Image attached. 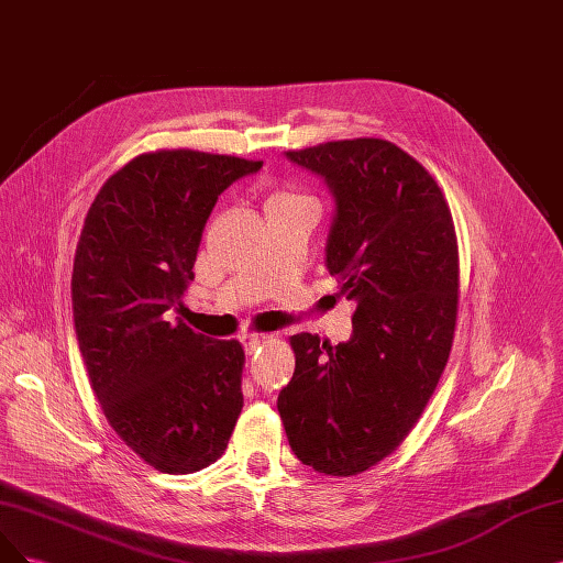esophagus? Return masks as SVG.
I'll list each match as a JSON object with an SVG mask.
<instances>
[{
  "label": "esophagus",
  "mask_w": 563,
  "mask_h": 563,
  "mask_svg": "<svg viewBox=\"0 0 563 563\" xmlns=\"http://www.w3.org/2000/svg\"><path fill=\"white\" fill-rule=\"evenodd\" d=\"M267 340H269V335H265V333H249L242 338V344L246 349V354H254L256 349H261Z\"/></svg>",
  "instance_id": "34e87169"
}]
</instances>
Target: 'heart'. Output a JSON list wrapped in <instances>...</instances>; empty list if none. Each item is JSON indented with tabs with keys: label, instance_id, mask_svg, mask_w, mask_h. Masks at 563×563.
Wrapping results in <instances>:
<instances>
[{
	"label": "heart",
	"instance_id": "obj_1",
	"mask_svg": "<svg viewBox=\"0 0 563 563\" xmlns=\"http://www.w3.org/2000/svg\"><path fill=\"white\" fill-rule=\"evenodd\" d=\"M290 198H300L298 192H290V190H284V192H277V196H273L269 200H290Z\"/></svg>",
	"mask_w": 563,
	"mask_h": 563
}]
</instances>
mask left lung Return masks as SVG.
I'll return each instance as SVG.
<instances>
[{
  "instance_id": "1",
  "label": "left lung",
  "mask_w": 563,
  "mask_h": 563,
  "mask_svg": "<svg viewBox=\"0 0 563 563\" xmlns=\"http://www.w3.org/2000/svg\"><path fill=\"white\" fill-rule=\"evenodd\" d=\"M286 158L317 172L333 192L325 267L356 312L349 342L290 335L296 373L277 410L305 466L349 477L407 438L448 365L459 309L456 232L435 179L391 142H325Z\"/></svg>"
}]
</instances>
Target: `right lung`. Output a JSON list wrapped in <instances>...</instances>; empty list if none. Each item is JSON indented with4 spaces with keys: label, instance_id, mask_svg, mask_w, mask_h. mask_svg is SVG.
<instances>
[{
    "label": "right lung",
    "instance_id": "add662e5",
    "mask_svg": "<svg viewBox=\"0 0 563 563\" xmlns=\"http://www.w3.org/2000/svg\"><path fill=\"white\" fill-rule=\"evenodd\" d=\"M263 167L219 153H142L104 181L74 256V328L111 429L148 466L188 475L228 448L244 349L169 321L221 192Z\"/></svg>",
    "mask_w": 563,
    "mask_h": 563
}]
</instances>
